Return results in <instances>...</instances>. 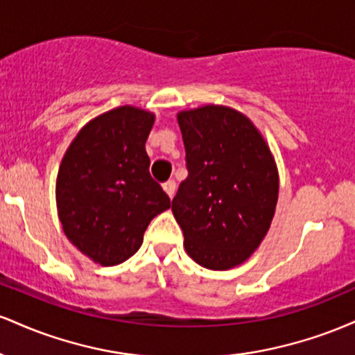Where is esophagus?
<instances>
[{"label":"esophagus","instance_id":"1","mask_svg":"<svg viewBox=\"0 0 355 355\" xmlns=\"http://www.w3.org/2000/svg\"><path fill=\"white\" fill-rule=\"evenodd\" d=\"M164 190L166 191V195H168L170 198H173L175 191H177V183H175V180H168L164 183Z\"/></svg>","mask_w":355,"mask_h":355}]
</instances>
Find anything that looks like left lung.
Instances as JSON below:
<instances>
[{"label": "left lung", "mask_w": 355, "mask_h": 355, "mask_svg": "<svg viewBox=\"0 0 355 355\" xmlns=\"http://www.w3.org/2000/svg\"><path fill=\"white\" fill-rule=\"evenodd\" d=\"M189 177L172 200L187 254L210 270L250 259L279 198V170L252 120L223 105L177 113Z\"/></svg>", "instance_id": "left-lung-1"}]
</instances>
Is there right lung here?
<instances>
[{
    "mask_svg": "<svg viewBox=\"0 0 355 355\" xmlns=\"http://www.w3.org/2000/svg\"><path fill=\"white\" fill-rule=\"evenodd\" d=\"M153 123L155 113L132 105L101 113L76 133L60 164L56 209L64 235L103 267L128 260L152 218L170 209L148 172Z\"/></svg>",
    "mask_w": 355,
    "mask_h": 355,
    "instance_id": "obj_1",
    "label": "right lung"
}]
</instances>
